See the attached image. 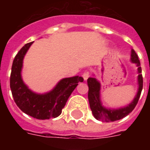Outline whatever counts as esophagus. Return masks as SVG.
Wrapping results in <instances>:
<instances>
[{
	"mask_svg": "<svg viewBox=\"0 0 150 150\" xmlns=\"http://www.w3.org/2000/svg\"><path fill=\"white\" fill-rule=\"evenodd\" d=\"M82 77L84 79V80H87L88 79V78L89 77V73L88 71H85L83 74H82Z\"/></svg>",
	"mask_w": 150,
	"mask_h": 150,
	"instance_id": "1",
	"label": "esophagus"
}]
</instances>
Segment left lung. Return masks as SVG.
I'll use <instances>...</instances> for the list:
<instances>
[{
    "mask_svg": "<svg viewBox=\"0 0 150 150\" xmlns=\"http://www.w3.org/2000/svg\"><path fill=\"white\" fill-rule=\"evenodd\" d=\"M131 61L132 63H135L138 67L139 89L134 100L127 107H121L118 109H107L103 107L100 101V83L95 78H89L87 80V83L89 86L88 99H89V106L92 113L96 120L109 122V121H114L122 119L128 114H130L138 103L142 89L143 79L142 75V68L140 67V61L139 60L138 55L133 49L131 52Z\"/></svg>",
    "mask_w": 150,
    "mask_h": 150,
    "instance_id": "left-lung-1",
    "label": "left lung"
}]
</instances>
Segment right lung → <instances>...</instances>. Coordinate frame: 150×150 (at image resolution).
<instances>
[{"label":"right lung","mask_w":150,"mask_h":150,"mask_svg":"<svg viewBox=\"0 0 150 150\" xmlns=\"http://www.w3.org/2000/svg\"><path fill=\"white\" fill-rule=\"evenodd\" d=\"M26 43L18 51L13 61L10 87L15 103L22 111L34 118L45 120L57 117L61 114L68 97L83 78L74 76L61 79L49 93L38 94L28 88L22 81L21 71L25 55L32 45Z\"/></svg>","instance_id":"add662e5"}]
</instances>
